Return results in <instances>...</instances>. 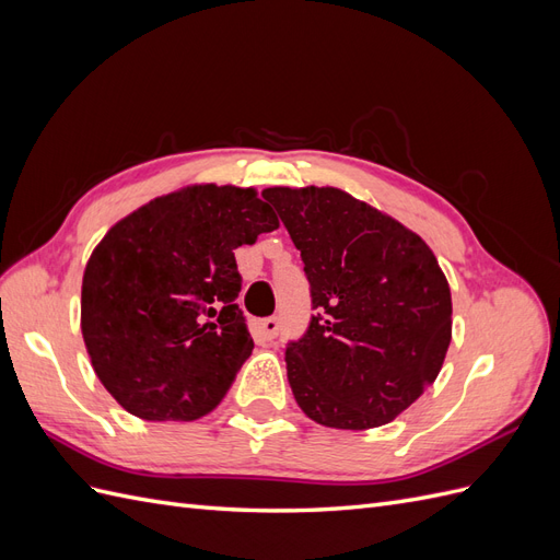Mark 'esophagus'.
Masks as SVG:
<instances>
[{"mask_svg":"<svg viewBox=\"0 0 560 560\" xmlns=\"http://www.w3.org/2000/svg\"><path fill=\"white\" fill-rule=\"evenodd\" d=\"M257 331L270 341V338H276L278 331H280V319L278 317H264V319H259Z\"/></svg>","mask_w":560,"mask_h":560,"instance_id":"34e87169","label":"esophagus"}]
</instances>
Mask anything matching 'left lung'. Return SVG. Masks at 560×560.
Returning a JSON list of instances; mask_svg holds the SVG:
<instances>
[{
  "instance_id": "left-lung-1",
  "label": "left lung",
  "mask_w": 560,
  "mask_h": 560,
  "mask_svg": "<svg viewBox=\"0 0 560 560\" xmlns=\"http://www.w3.org/2000/svg\"><path fill=\"white\" fill-rule=\"evenodd\" d=\"M261 196L311 282L315 315L284 350L301 411L336 430L395 420L434 383L451 343V290L432 249L331 186H273Z\"/></svg>"
}]
</instances>
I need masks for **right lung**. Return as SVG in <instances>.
<instances>
[{"label": "right lung", "instance_id": "obj_1", "mask_svg": "<svg viewBox=\"0 0 560 560\" xmlns=\"http://www.w3.org/2000/svg\"><path fill=\"white\" fill-rule=\"evenodd\" d=\"M273 229L254 189L198 184L107 231L83 270L81 334L128 413L196 420L224 399L254 348L233 249Z\"/></svg>", "mask_w": 560, "mask_h": 560}]
</instances>
